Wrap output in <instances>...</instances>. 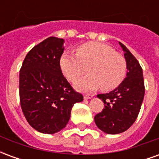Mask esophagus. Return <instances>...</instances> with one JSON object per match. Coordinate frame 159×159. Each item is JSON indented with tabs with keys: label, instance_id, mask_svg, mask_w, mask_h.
Returning <instances> with one entry per match:
<instances>
[{
	"label": "esophagus",
	"instance_id": "1",
	"mask_svg": "<svg viewBox=\"0 0 159 159\" xmlns=\"http://www.w3.org/2000/svg\"><path fill=\"white\" fill-rule=\"evenodd\" d=\"M83 98H84V100H89V99H92L93 96L92 95H84Z\"/></svg>",
	"mask_w": 159,
	"mask_h": 159
}]
</instances>
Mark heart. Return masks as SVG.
Returning a JSON list of instances; mask_svg holds the SVG:
<instances>
[{
  "mask_svg": "<svg viewBox=\"0 0 159 159\" xmlns=\"http://www.w3.org/2000/svg\"><path fill=\"white\" fill-rule=\"evenodd\" d=\"M63 75L75 81L87 71L90 74L75 83L80 91L93 92L102 88L110 91L120 85L126 75V61L111 47L102 42H87L76 48V55L64 52L59 59Z\"/></svg>",
  "mask_w": 159,
  "mask_h": 159,
  "instance_id": "obj_1",
  "label": "heart"
}]
</instances>
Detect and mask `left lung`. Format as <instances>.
I'll return each instance as SVG.
<instances>
[{
  "instance_id": "obj_1",
  "label": "left lung",
  "mask_w": 159,
  "mask_h": 159,
  "mask_svg": "<svg viewBox=\"0 0 159 159\" xmlns=\"http://www.w3.org/2000/svg\"><path fill=\"white\" fill-rule=\"evenodd\" d=\"M119 45L124 52L127 74L120 85L109 93L98 94L105 108L94 117L101 131L117 134L126 131L136 120L145 95L143 71L138 60L123 43Z\"/></svg>"
}]
</instances>
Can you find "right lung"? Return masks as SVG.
Masks as SVG:
<instances>
[{
  "mask_svg": "<svg viewBox=\"0 0 159 159\" xmlns=\"http://www.w3.org/2000/svg\"><path fill=\"white\" fill-rule=\"evenodd\" d=\"M64 43V39L51 36L35 46L25 58L19 73L23 113L33 129L43 134L63 129L74 104L83 100L60 69Z\"/></svg>",
  "mask_w": 159,
  "mask_h": 159,
  "instance_id": "add662e5",
  "label": "right lung"
}]
</instances>
